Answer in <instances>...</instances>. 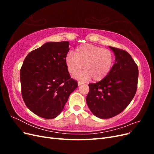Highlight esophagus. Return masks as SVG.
<instances>
[{
	"label": "esophagus",
	"instance_id": "esophagus-1",
	"mask_svg": "<svg viewBox=\"0 0 154 154\" xmlns=\"http://www.w3.org/2000/svg\"><path fill=\"white\" fill-rule=\"evenodd\" d=\"M83 83H84V82H82V81H78V85H81L83 84Z\"/></svg>",
	"mask_w": 154,
	"mask_h": 154
}]
</instances>
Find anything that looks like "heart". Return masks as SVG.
<instances>
[{"label":"heart","mask_w":154,"mask_h":154,"mask_svg":"<svg viewBox=\"0 0 154 154\" xmlns=\"http://www.w3.org/2000/svg\"><path fill=\"white\" fill-rule=\"evenodd\" d=\"M115 57L111 51L100 46L85 44L78 47L74 54L69 53L66 57L68 72L74 76L83 69L85 70L78 76L83 80L92 78L100 82L109 75L114 63Z\"/></svg>","instance_id":"obj_1"}]
</instances>
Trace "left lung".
Returning a JSON list of instances; mask_svg holds the SVG:
<instances>
[{"label": "left lung", "mask_w": 154, "mask_h": 154, "mask_svg": "<svg viewBox=\"0 0 154 154\" xmlns=\"http://www.w3.org/2000/svg\"><path fill=\"white\" fill-rule=\"evenodd\" d=\"M109 48L115 54V63L105 79L90 83L86 102L92 113L101 119L113 118L123 111L136 94L138 67L127 51Z\"/></svg>", "instance_id": "1"}]
</instances>
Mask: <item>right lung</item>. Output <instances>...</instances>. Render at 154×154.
Segmentation results:
<instances>
[{
  "label": "right lung",
  "mask_w": 154,
  "mask_h": 154,
  "mask_svg": "<svg viewBox=\"0 0 154 154\" xmlns=\"http://www.w3.org/2000/svg\"><path fill=\"white\" fill-rule=\"evenodd\" d=\"M67 41L50 42L31 51L20 69L23 100L31 112L45 119L62 112L70 94L78 87L66 65Z\"/></svg>",
  "instance_id": "obj_1"
}]
</instances>
